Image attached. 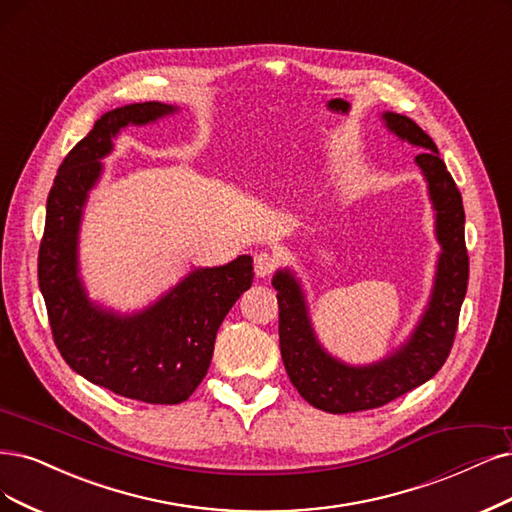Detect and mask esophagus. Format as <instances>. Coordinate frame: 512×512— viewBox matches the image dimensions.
I'll return each mask as SVG.
<instances>
[{"label": "esophagus", "mask_w": 512, "mask_h": 512, "mask_svg": "<svg viewBox=\"0 0 512 512\" xmlns=\"http://www.w3.org/2000/svg\"><path fill=\"white\" fill-rule=\"evenodd\" d=\"M276 266H278V259L272 253L261 251V253L255 255V272H257V276H261V278L270 276L276 270Z\"/></svg>", "instance_id": "34e87169"}]
</instances>
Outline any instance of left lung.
I'll use <instances>...</instances> for the list:
<instances>
[{"mask_svg":"<svg viewBox=\"0 0 512 512\" xmlns=\"http://www.w3.org/2000/svg\"><path fill=\"white\" fill-rule=\"evenodd\" d=\"M382 120L394 137L422 149L415 156V164L428 185L434 236L441 244V253L418 325L399 348L369 365H350L318 342L301 280L291 268L276 270L272 287L278 297L282 363L297 392L312 407L329 413L382 407L428 382L447 361L468 287L464 206L456 181L451 179L437 145L411 118L384 111Z\"/></svg>","mask_w":512,"mask_h":512,"instance_id":"1","label":"left lung"}]
</instances>
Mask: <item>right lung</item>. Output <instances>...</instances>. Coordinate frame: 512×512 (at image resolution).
Listing matches in <instances>:
<instances>
[{
	"instance_id": "1",
	"label": "right lung",
	"mask_w": 512,
	"mask_h": 512,
	"mask_svg": "<svg viewBox=\"0 0 512 512\" xmlns=\"http://www.w3.org/2000/svg\"><path fill=\"white\" fill-rule=\"evenodd\" d=\"M177 105L132 103L103 113L54 177L37 278L54 344L67 365L126 399L151 405L187 401L211 367L225 314L253 285V257L194 268L143 310L122 314L88 297L80 276V227L103 158L126 126L154 124Z\"/></svg>"
}]
</instances>
